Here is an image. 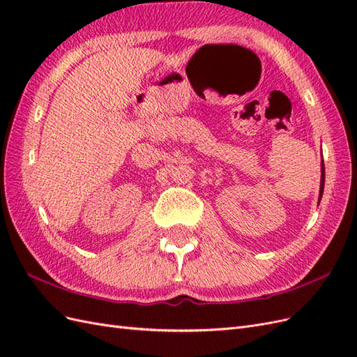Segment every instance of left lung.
<instances>
[{"label":"left lung","instance_id":"obj_1","mask_svg":"<svg viewBox=\"0 0 357 357\" xmlns=\"http://www.w3.org/2000/svg\"><path fill=\"white\" fill-rule=\"evenodd\" d=\"M323 188H325V164H323L321 162V180H320V198H321V195H323ZM320 198H319V201H320Z\"/></svg>","mask_w":357,"mask_h":357}]
</instances>
